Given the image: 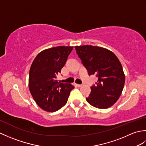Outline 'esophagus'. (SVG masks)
<instances>
[{
    "mask_svg": "<svg viewBox=\"0 0 146 146\" xmlns=\"http://www.w3.org/2000/svg\"><path fill=\"white\" fill-rule=\"evenodd\" d=\"M76 85H77V86H78V87H81V86H82L83 85V84H77Z\"/></svg>",
    "mask_w": 146,
    "mask_h": 146,
    "instance_id": "esophagus-1",
    "label": "esophagus"
}]
</instances>
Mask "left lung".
Wrapping results in <instances>:
<instances>
[{"mask_svg":"<svg viewBox=\"0 0 146 146\" xmlns=\"http://www.w3.org/2000/svg\"><path fill=\"white\" fill-rule=\"evenodd\" d=\"M89 76L98 78L91 86V93L86 100L92 106L105 109L115 103L122 94L125 75L122 64L113 52L107 49L85 45L75 46Z\"/></svg>","mask_w":146,"mask_h":146,"instance_id":"left-lung-1","label":"left lung"}]
</instances>
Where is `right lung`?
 Here are the masks:
<instances>
[{"mask_svg": "<svg viewBox=\"0 0 146 146\" xmlns=\"http://www.w3.org/2000/svg\"><path fill=\"white\" fill-rule=\"evenodd\" d=\"M72 46H58L40 52L31 66L29 88L39 107L47 111H55L66 104L74 86L56 80Z\"/></svg>", "mask_w": 146, "mask_h": 146, "instance_id": "obj_1", "label": "right lung"}]
</instances>
